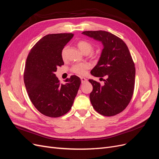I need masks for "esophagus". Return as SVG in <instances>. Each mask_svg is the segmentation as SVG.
Listing matches in <instances>:
<instances>
[{
	"mask_svg": "<svg viewBox=\"0 0 159 159\" xmlns=\"http://www.w3.org/2000/svg\"><path fill=\"white\" fill-rule=\"evenodd\" d=\"M81 83L84 84V83H85L86 81H87L88 80H87V79H86V78H83V77H81Z\"/></svg>",
	"mask_w": 159,
	"mask_h": 159,
	"instance_id": "esophagus-1",
	"label": "esophagus"
}]
</instances>
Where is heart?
Instances as JSON below:
<instances>
[{"mask_svg":"<svg viewBox=\"0 0 159 159\" xmlns=\"http://www.w3.org/2000/svg\"><path fill=\"white\" fill-rule=\"evenodd\" d=\"M78 47L80 51L83 53V54H88L92 51L93 48V46L91 42L86 41V40H80L78 44ZM67 50H68V47L64 46L63 49L61 50V56L62 59L65 60L67 56ZM89 68V65L88 63H81V64H76L71 67V71L73 73H75L80 75H84L86 74L88 71V70Z\"/></svg>","mask_w":159,"mask_h":159,"instance_id":"b5f03b06","label":"heart"}]
</instances>
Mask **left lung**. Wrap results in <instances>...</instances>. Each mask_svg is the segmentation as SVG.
I'll use <instances>...</instances> for the list:
<instances>
[{
	"label": "left lung",
	"mask_w": 159,
	"mask_h": 159,
	"mask_svg": "<svg viewBox=\"0 0 159 159\" xmlns=\"http://www.w3.org/2000/svg\"><path fill=\"white\" fill-rule=\"evenodd\" d=\"M83 34L102 42L103 49L98 64L91 71L99 78L106 76L104 85L89 80V95L94 109L104 116H113L127 107L133 97L135 68L128 47L121 38L103 30L84 31Z\"/></svg>",
	"instance_id": "left-lung-1"
}]
</instances>
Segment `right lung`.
Returning <instances> with one entry per match:
<instances>
[{
	"label": "right lung",
	"instance_id": "right-lung-1",
	"mask_svg": "<svg viewBox=\"0 0 159 159\" xmlns=\"http://www.w3.org/2000/svg\"><path fill=\"white\" fill-rule=\"evenodd\" d=\"M74 34H48L32 47L26 58L24 82L32 104L42 114L59 117L68 113L78 93L81 80L76 75L63 84L55 72L64 65L61 52Z\"/></svg>",
	"mask_w": 159,
	"mask_h": 159
}]
</instances>
